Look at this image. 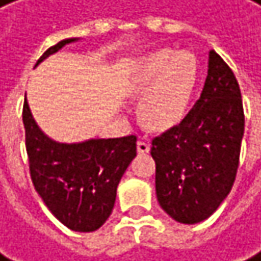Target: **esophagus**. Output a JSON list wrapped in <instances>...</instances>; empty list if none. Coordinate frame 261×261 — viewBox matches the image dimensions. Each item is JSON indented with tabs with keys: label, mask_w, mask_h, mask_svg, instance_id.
<instances>
[{
	"label": "esophagus",
	"mask_w": 261,
	"mask_h": 261,
	"mask_svg": "<svg viewBox=\"0 0 261 261\" xmlns=\"http://www.w3.org/2000/svg\"><path fill=\"white\" fill-rule=\"evenodd\" d=\"M149 145L146 141H143V140H140V141H137V151H138V154H148L149 152Z\"/></svg>",
	"instance_id": "obj_1"
}]
</instances>
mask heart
<instances>
[{
  "mask_svg": "<svg viewBox=\"0 0 261 261\" xmlns=\"http://www.w3.org/2000/svg\"><path fill=\"white\" fill-rule=\"evenodd\" d=\"M198 79V60L188 51L165 48L143 57L130 81L132 93H145L140 102L143 123L154 130L180 124L188 113Z\"/></svg>",
  "mask_w": 261,
  "mask_h": 261,
  "instance_id": "b5f03b06",
  "label": "heart"
}]
</instances>
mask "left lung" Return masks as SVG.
<instances>
[{
	"label": "left lung",
	"instance_id": "1",
	"mask_svg": "<svg viewBox=\"0 0 261 261\" xmlns=\"http://www.w3.org/2000/svg\"><path fill=\"white\" fill-rule=\"evenodd\" d=\"M244 134L237 77L213 49L202 93L185 120L152 140L160 207L182 224L212 216L232 190Z\"/></svg>",
	"mask_w": 261,
	"mask_h": 261
}]
</instances>
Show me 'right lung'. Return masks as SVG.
Here are the masks:
<instances>
[{
	"label": "right lung",
	"mask_w": 261,
	"mask_h": 261,
	"mask_svg": "<svg viewBox=\"0 0 261 261\" xmlns=\"http://www.w3.org/2000/svg\"><path fill=\"white\" fill-rule=\"evenodd\" d=\"M79 38H67L51 46L37 62ZM23 124L31 177L49 212L74 232H95L110 216L116 188L137 155V137L90 138L60 143L48 137L34 120L24 98Z\"/></svg>",
	"instance_id": "1"
}]
</instances>
